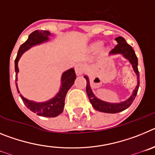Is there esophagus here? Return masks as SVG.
<instances>
[{"label": "esophagus", "mask_w": 155, "mask_h": 155, "mask_svg": "<svg viewBox=\"0 0 155 155\" xmlns=\"http://www.w3.org/2000/svg\"><path fill=\"white\" fill-rule=\"evenodd\" d=\"M75 73L78 76H80L82 74L84 73V70H85V66L83 64H78L74 68Z\"/></svg>", "instance_id": "obj_1"}]
</instances>
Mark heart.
<instances>
[{"instance_id": "b5f03b06", "label": "heart", "mask_w": 155, "mask_h": 155, "mask_svg": "<svg viewBox=\"0 0 155 155\" xmlns=\"http://www.w3.org/2000/svg\"><path fill=\"white\" fill-rule=\"evenodd\" d=\"M102 45L103 44H102V42H94V43L91 46V50H92V51H98V50L102 48Z\"/></svg>"}]
</instances>
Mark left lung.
Wrapping results in <instances>:
<instances>
[{"instance_id":"left-lung-1","label":"left lung","mask_w":155,"mask_h":155,"mask_svg":"<svg viewBox=\"0 0 155 155\" xmlns=\"http://www.w3.org/2000/svg\"><path fill=\"white\" fill-rule=\"evenodd\" d=\"M116 41L118 42V44L116 45V47L113 49L112 51L109 53L110 55H123L124 58L128 60L129 62L132 65V68L134 69V72L137 75V84L136 87L134 88L132 94H131L130 98H127L125 101L120 102H105L102 100L99 99L97 98L92 92V90L90 86L89 79L87 76H84V78L86 79L87 81V85H86V92L87 94V96L89 98L90 102L92 105L93 108L94 109H96L97 111L102 112V113H117L122 112V111L125 110L127 108L130 107L132 102H134V100L135 99L137 94L138 88H139L140 85V74L139 71H138L137 65H138V61L137 57L135 52L133 50L132 46H130L125 40L124 38L120 36L116 38Z\"/></svg>"}]
</instances>
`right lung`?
I'll list each match as a JSON object with an SVG mask.
<instances>
[{"instance_id":"right-lung-1","label":"right lung","mask_w":155,"mask_h":155,"mask_svg":"<svg viewBox=\"0 0 155 155\" xmlns=\"http://www.w3.org/2000/svg\"><path fill=\"white\" fill-rule=\"evenodd\" d=\"M52 34L49 31L35 30L28 35V39L19 48L17 57L15 61V69L16 73L15 84L18 93L20 92L18 87L17 83L18 74L19 71L18 66V61L25 52L29 50L32 46L48 42L50 40V36ZM75 79H76V74H75L74 68H71L64 72L61 76V85L60 87L58 93H57L53 98H50V100H47L46 102H36L34 101H31V100H28L23 97L21 94H20V96L23 100L25 105H26V107L29 109L31 112H33L34 113H36L38 116H44V117H56L64 111L66 94L68 93V90L71 87V86L74 84Z\"/></svg>"}]
</instances>
